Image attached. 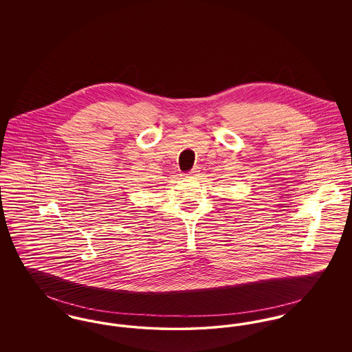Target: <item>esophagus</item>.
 I'll return each instance as SVG.
<instances>
[{"instance_id": "obj_1", "label": "esophagus", "mask_w": 352, "mask_h": 352, "mask_svg": "<svg viewBox=\"0 0 352 352\" xmlns=\"http://www.w3.org/2000/svg\"><path fill=\"white\" fill-rule=\"evenodd\" d=\"M197 173H198V170H197V168H192L191 171H188L187 174H184V177H186V178H191V177H195Z\"/></svg>"}]
</instances>
